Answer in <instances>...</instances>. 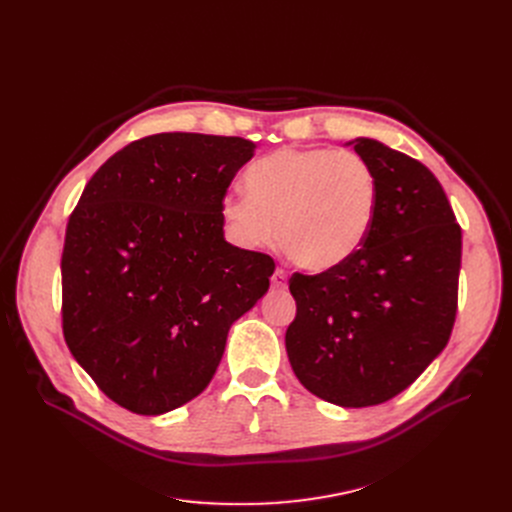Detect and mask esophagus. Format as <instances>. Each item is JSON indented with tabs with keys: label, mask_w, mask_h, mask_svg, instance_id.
<instances>
[{
	"label": "esophagus",
	"mask_w": 512,
	"mask_h": 512,
	"mask_svg": "<svg viewBox=\"0 0 512 512\" xmlns=\"http://www.w3.org/2000/svg\"><path fill=\"white\" fill-rule=\"evenodd\" d=\"M286 286H288V276H286L284 270H280V267H278V270L272 276V288L274 290H286Z\"/></svg>",
	"instance_id": "esophagus-1"
}]
</instances>
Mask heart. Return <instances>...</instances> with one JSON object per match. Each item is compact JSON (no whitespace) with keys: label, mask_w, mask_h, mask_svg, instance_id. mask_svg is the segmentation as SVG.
<instances>
[{"label":"heart","mask_w":512,"mask_h":512,"mask_svg":"<svg viewBox=\"0 0 512 512\" xmlns=\"http://www.w3.org/2000/svg\"><path fill=\"white\" fill-rule=\"evenodd\" d=\"M249 195L222 203L242 247L270 249L278 228L286 255L307 272L344 265L363 245L378 211V178L367 161L336 149H282L249 168Z\"/></svg>","instance_id":"heart-1"}]
</instances>
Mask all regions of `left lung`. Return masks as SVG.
<instances>
[{
  "mask_svg": "<svg viewBox=\"0 0 512 512\" xmlns=\"http://www.w3.org/2000/svg\"><path fill=\"white\" fill-rule=\"evenodd\" d=\"M355 151L378 178L365 245L336 270L292 274L297 315L286 330L294 375L332 405L361 409L407 390L448 344L463 234L442 184L380 141Z\"/></svg>",
  "mask_w": 512,
  "mask_h": 512,
  "instance_id": "1",
  "label": "left lung"
}]
</instances>
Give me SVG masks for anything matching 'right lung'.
I'll list each match as a JSON object with an SVG mask.
<instances>
[{
	"instance_id": "right-lung-1",
	"label": "right lung",
	"mask_w": 512,
	"mask_h": 512,
	"mask_svg": "<svg viewBox=\"0 0 512 512\" xmlns=\"http://www.w3.org/2000/svg\"><path fill=\"white\" fill-rule=\"evenodd\" d=\"M255 143L161 132L114 153L70 213L62 330L116 405L161 415L199 396L228 330L270 288V255L224 238L222 203Z\"/></svg>"
}]
</instances>
